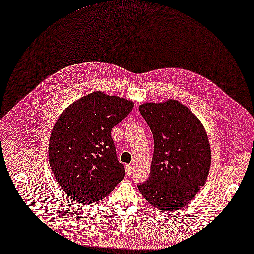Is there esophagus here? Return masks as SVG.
I'll return each mask as SVG.
<instances>
[{
  "label": "esophagus",
  "mask_w": 254,
  "mask_h": 254,
  "mask_svg": "<svg viewBox=\"0 0 254 254\" xmlns=\"http://www.w3.org/2000/svg\"><path fill=\"white\" fill-rule=\"evenodd\" d=\"M125 171H126L127 175L132 174V172H133V167H132V166H130V165H127V166L125 167Z\"/></svg>",
  "instance_id": "esophagus-1"
}]
</instances>
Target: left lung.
Here are the masks:
<instances>
[{
	"label": "left lung",
	"instance_id": "obj_1",
	"mask_svg": "<svg viewBox=\"0 0 254 254\" xmlns=\"http://www.w3.org/2000/svg\"><path fill=\"white\" fill-rule=\"evenodd\" d=\"M154 136V156L148 180L138 188L152 206L162 211L185 207L198 193L211 167L206 130L181 102H146L139 106Z\"/></svg>",
	"mask_w": 254,
	"mask_h": 254
}]
</instances>
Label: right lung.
Returning a JSON list of instances; mask_svg holds the SVG:
<instances>
[{"instance_id": "add662e5", "label": "right lung", "mask_w": 254, "mask_h": 254, "mask_svg": "<svg viewBox=\"0 0 254 254\" xmlns=\"http://www.w3.org/2000/svg\"><path fill=\"white\" fill-rule=\"evenodd\" d=\"M133 107L131 100L98 90L73 102L58 117L49 139V166L72 201L98 202L123 179L111 129Z\"/></svg>"}]
</instances>
